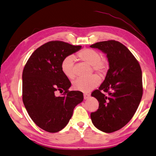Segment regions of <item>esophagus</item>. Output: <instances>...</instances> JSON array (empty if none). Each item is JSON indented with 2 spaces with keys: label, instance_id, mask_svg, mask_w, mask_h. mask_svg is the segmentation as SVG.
Returning a JSON list of instances; mask_svg holds the SVG:
<instances>
[{
  "label": "esophagus",
  "instance_id": "obj_1",
  "mask_svg": "<svg viewBox=\"0 0 156 156\" xmlns=\"http://www.w3.org/2000/svg\"><path fill=\"white\" fill-rule=\"evenodd\" d=\"M90 96V95L89 94H83V97H84V99L85 100L87 99Z\"/></svg>",
  "mask_w": 156,
  "mask_h": 156
}]
</instances>
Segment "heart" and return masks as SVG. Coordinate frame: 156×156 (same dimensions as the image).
I'll use <instances>...</instances> for the list:
<instances>
[{"label":"heart","instance_id":"b5f03b06","mask_svg":"<svg viewBox=\"0 0 156 156\" xmlns=\"http://www.w3.org/2000/svg\"><path fill=\"white\" fill-rule=\"evenodd\" d=\"M78 58L84 62L91 65L94 71L100 76H103L107 73L108 64L107 61L102 59L101 53L95 49L86 48L77 54ZM75 58L73 55H68L64 58L61 63V70L67 78L72 79L75 77L74 72ZM101 79L96 75L86 79L79 78L73 81V89L84 93L90 92L98 86Z\"/></svg>","mask_w":156,"mask_h":156}]
</instances>
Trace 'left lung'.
Masks as SVG:
<instances>
[{"mask_svg":"<svg viewBox=\"0 0 156 156\" xmlns=\"http://www.w3.org/2000/svg\"><path fill=\"white\" fill-rule=\"evenodd\" d=\"M90 48L107 54L109 63L104 81L92 93L99 107L91 113V119L98 130L113 133L130 122L140 104L143 91L141 69L130 51L116 41L98 42Z\"/></svg>","mask_w":156,"mask_h":156,"instance_id":"obj_1","label":"left lung"}]
</instances>
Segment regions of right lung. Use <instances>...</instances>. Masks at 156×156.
<instances>
[{"mask_svg": "<svg viewBox=\"0 0 156 156\" xmlns=\"http://www.w3.org/2000/svg\"><path fill=\"white\" fill-rule=\"evenodd\" d=\"M81 48L60 41L43 44L29 58L22 73V100L35 124L49 133L65 127L83 93L69 91L71 83L61 70L64 58ZM56 90L63 92L55 96Z\"/></svg>", "mask_w": 156, "mask_h": 156, "instance_id": "add662e5", "label": "right lung"}]
</instances>
